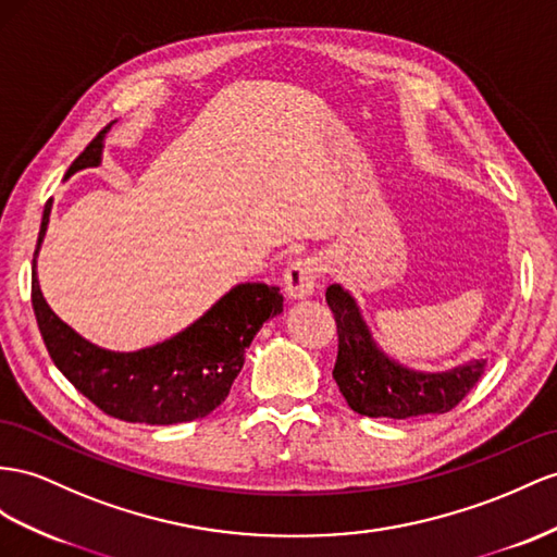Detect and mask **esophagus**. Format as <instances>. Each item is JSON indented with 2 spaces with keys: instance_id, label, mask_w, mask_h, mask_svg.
Instances as JSON below:
<instances>
[{
  "instance_id": "34e87169",
  "label": "esophagus",
  "mask_w": 557,
  "mask_h": 557,
  "mask_svg": "<svg viewBox=\"0 0 557 557\" xmlns=\"http://www.w3.org/2000/svg\"><path fill=\"white\" fill-rule=\"evenodd\" d=\"M320 280V263L318 259H298L284 270V292L292 298H308L315 294Z\"/></svg>"
}]
</instances>
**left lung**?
I'll use <instances>...</instances> for the list:
<instances>
[{"instance_id":"obj_1","label":"left lung","mask_w":557,"mask_h":557,"mask_svg":"<svg viewBox=\"0 0 557 557\" xmlns=\"http://www.w3.org/2000/svg\"><path fill=\"white\" fill-rule=\"evenodd\" d=\"M326 304L334 312L338 332V355L332 374L348 407L362 417L411 419L445 414L463 400L487 367V360H470L449 372H414L391 360L374 344L358 304L341 284L326 289Z\"/></svg>"}]
</instances>
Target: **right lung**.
Segmentation results:
<instances>
[{"instance_id": "1", "label": "right lung", "mask_w": 557, "mask_h": 557, "mask_svg": "<svg viewBox=\"0 0 557 557\" xmlns=\"http://www.w3.org/2000/svg\"><path fill=\"white\" fill-rule=\"evenodd\" d=\"M110 126L70 164L65 178L101 164ZM49 213L51 199L41 213L33 259V308L53 364L98 409L122 421L171 425L211 414L231 393L256 332L268 318L282 312L280 287L261 282L237 284L188 330L157 346L136 352L98 348L70 330L41 296L35 268Z\"/></svg>"}]
</instances>
